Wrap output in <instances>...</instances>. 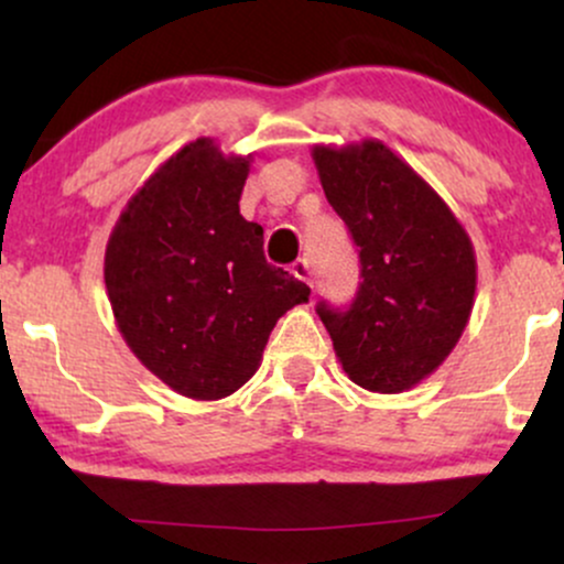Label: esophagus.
Wrapping results in <instances>:
<instances>
[{
	"label": "esophagus",
	"mask_w": 564,
	"mask_h": 564,
	"mask_svg": "<svg viewBox=\"0 0 564 564\" xmlns=\"http://www.w3.org/2000/svg\"><path fill=\"white\" fill-rule=\"evenodd\" d=\"M291 273H294L300 281L307 283L310 289H313V268H310L307 260H296L294 264H291Z\"/></svg>",
	"instance_id": "1"
}]
</instances>
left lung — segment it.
<instances>
[{"instance_id":"obj_1","label":"left lung","mask_w":564,"mask_h":564,"mask_svg":"<svg viewBox=\"0 0 564 564\" xmlns=\"http://www.w3.org/2000/svg\"><path fill=\"white\" fill-rule=\"evenodd\" d=\"M315 170L360 249L349 310L318 304L336 358L355 384L403 392L435 373L467 328L477 260L435 187L381 140L315 145Z\"/></svg>"}]
</instances>
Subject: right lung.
I'll use <instances>...</instances> for the list:
<instances>
[{
	"instance_id": "add662e5",
	"label": "right lung",
	"mask_w": 564,
	"mask_h": 564,
	"mask_svg": "<svg viewBox=\"0 0 564 564\" xmlns=\"http://www.w3.org/2000/svg\"><path fill=\"white\" fill-rule=\"evenodd\" d=\"M251 156L212 138L180 148L127 200L106 246L116 326L153 377L193 400L254 377L278 318L307 283L264 260L262 228L238 209Z\"/></svg>"
}]
</instances>
